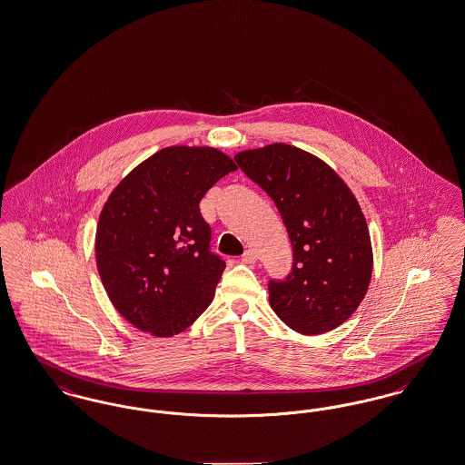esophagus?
<instances>
[{
	"label": "esophagus",
	"mask_w": 465,
	"mask_h": 465,
	"mask_svg": "<svg viewBox=\"0 0 465 465\" xmlns=\"http://www.w3.org/2000/svg\"><path fill=\"white\" fill-rule=\"evenodd\" d=\"M242 263L245 265H251V263H256V260H258V252L254 251V249H247L245 252L242 254Z\"/></svg>",
	"instance_id": "1"
}]
</instances>
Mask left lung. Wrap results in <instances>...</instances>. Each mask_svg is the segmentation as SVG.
I'll return each instance as SVG.
<instances>
[{"label": "left lung", "mask_w": 465, "mask_h": 465, "mask_svg": "<svg viewBox=\"0 0 465 465\" xmlns=\"http://www.w3.org/2000/svg\"><path fill=\"white\" fill-rule=\"evenodd\" d=\"M235 162L275 202L292 245L288 277L268 281L272 309L302 334L338 328L366 296L373 272L359 202L328 163L291 144L241 152Z\"/></svg>", "instance_id": "obj_1"}]
</instances>
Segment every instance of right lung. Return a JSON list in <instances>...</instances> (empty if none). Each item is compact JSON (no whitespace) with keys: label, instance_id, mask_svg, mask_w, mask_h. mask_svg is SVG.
Instances as JSON below:
<instances>
[{"label":"right lung","instance_id":"right-lung-1","mask_svg":"<svg viewBox=\"0 0 465 465\" xmlns=\"http://www.w3.org/2000/svg\"><path fill=\"white\" fill-rule=\"evenodd\" d=\"M235 169L214 148L171 146L113 190L97 223V270L111 303L137 330L174 336L211 305L226 265L211 251L199 203Z\"/></svg>","mask_w":465,"mask_h":465}]
</instances>
